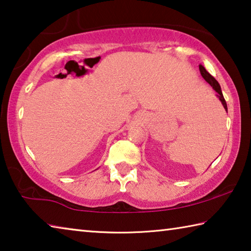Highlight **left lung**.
<instances>
[{"label":"left lung","instance_id":"1","mask_svg":"<svg viewBox=\"0 0 251 251\" xmlns=\"http://www.w3.org/2000/svg\"><path fill=\"white\" fill-rule=\"evenodd\" d=\"M199 71H201V76L203 78H205V80L206 82L210 85V86L214 88V90L218 93V97H219V100H220V101H222L223 103V105H224V107H225V109L227 110V103H226V100H225V99H224V95H223V92H222V88H220V85H219V83L217 82V80H216L214 77H212V76L208 73V72L205 70V67L203 66H201V65H199Z\"/></svg>","mask_w":251,"mask_h":251}]
</instances>
